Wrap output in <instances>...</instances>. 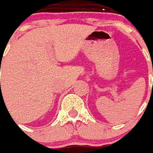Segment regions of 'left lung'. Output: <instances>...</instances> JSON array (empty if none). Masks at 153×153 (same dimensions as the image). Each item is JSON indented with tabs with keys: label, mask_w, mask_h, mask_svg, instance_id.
<instances>
[{
	"label": "left lung",
	"mask_w": 153,
	"mask_h": 153,
	"mask_svg": "<svg viewBox=\"0 0 153 153\" xmlns=\"http://www.w3.org/2000/svg\"><path fill=\"white\" fill-rule=\"evenodd\" d=\"M152 84H153V83H152Z\"/></svg>",
	"instance_id": "left-lung-1"
}]
</instances>
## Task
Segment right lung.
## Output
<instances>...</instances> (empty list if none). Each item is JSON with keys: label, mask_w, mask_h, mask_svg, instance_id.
I'll return each instance as SVG.
<instances>
[{"label": "right lung", "mask_w": 153, "mask_h": 153, "mask_svg": "<svg viewBox=\"0 0 153 153\" xmlns=\"http://www.w3.org/2000/svg\"><path fill=\"white\" fill-rule=\"evenodd\" d=\"M0 83H1V82H0Z\"/></svg>", "instance_id": "right-lung-1"}]
</instances>
